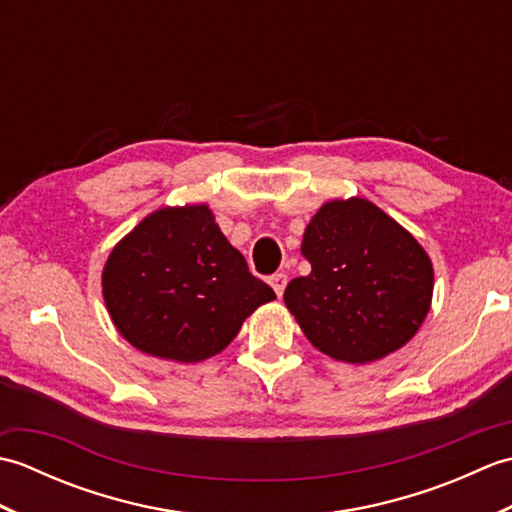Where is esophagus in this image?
I'll list each match as a JSON object with an SVG mask.
<instances>
[{
    "mask_svg": "<svg viewBox=\"0 0 512 512\" xmlns=\"http://www.w3.org/2000/svg\"><path fill=\"white\" fill-rule=\"evenodd\" d=\"M286 284H288V277H286V273H275L273 277H270V286H273V290L277 292V297L284 295Z\"/></svg>",
    "mask_w": 512,
    "mask_h": 512,
    "instance_id": "esophagus-1",
    "label": "esophagus"
}]
</instances>
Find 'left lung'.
Listing matches in <instances>:
<instances>
[{
    "label": "left lung",
    "mask_w": 512,
    "mask_h": 512,
    "mask_svg": "<svg viewBox=\"0 0 512 512\" xmlns=\"http://www.w3.org/2000/svg\"><path fill=\"white\" fill-rule=\"evenodd\" d=\"M310 275L284 301L319 352L365 365L409 343L433 297V266L418 239L365 198L330 200L301 242Z\"/></svg>",
    "instance_id": "left-lung-1"
}]
</instances>
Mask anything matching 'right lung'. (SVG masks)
<instances>
[{"mask_svg": "<svg viewBox=\"0 0 512 512\" xmlns=\"http://www.w3.org/2000/svg\"><path fill=\"white\" fill-rule=\"evenodd\" d=\"M101 279L123 339L178 363L220 354L246 317L275 299L206 204L149 213L112 248Z\"/></svg>", "mask_w": 512, "mask_h": 512, "instance_id": "add662e5", "label": "right lung"}]
</instances>
